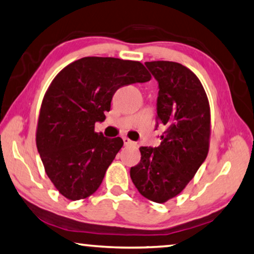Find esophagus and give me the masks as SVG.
Wrapping results in <instances>:
<instances>
[{"instance_id":"34e87169","label":"esophagus","mask_w":254,"mask_h":254,"mask_svg":"<svg viewBox=\"0 0 254 254\" xmlns=\"http://www.w3.org/2000/svg\"><path fill=\"white\" fill-rule=\"evenodd\" d=\"M123 139H124V144L126 146H135L136 145V143L132 142V140H130L128 137H124Z\"/></svg>"}]
</instances>
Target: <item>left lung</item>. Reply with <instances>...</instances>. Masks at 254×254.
I'll return each instance as SVG.
<instances>
[{
  "instance_id": "1",
  "label": "left lung",
  "mask_w": 254,
  "mask_h": 254,
  "mask_svg": "<svg viewBox=\"0 0 254 254\" xmlns=\"http://www.w3.org/2000/svg\"><path fill=\"white\" fill-rule=\"evenodd\" d=\"M145 65L159 83L158 120L166 126L158 147L140 146V161L130 178L144 197L165 203L185 189L209 152L211 116L196 75L173 61Z\"/></svg>"
}]
</instances>
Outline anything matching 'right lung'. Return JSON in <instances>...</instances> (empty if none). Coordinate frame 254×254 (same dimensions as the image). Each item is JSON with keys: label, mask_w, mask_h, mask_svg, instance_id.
Segmentation results:
<instances>
[{"label": "right lung", "mask_w": 254, "mask_h": 254, "mask_svg": "<svg viewBox=\"0 0 254 254\" xmlns=\"http://www.w3.org/2000/svg\"><path fill=\"white\" fill-rule=\"evenodd\" d=\"M150 79L138 61L102 57L81 58L54 77L42 101L36 145L46 175L68 200L95 193L124 145L94 130L117 89Z\"/></svg>", "instance_id": "add662e5"}]
</instances>
